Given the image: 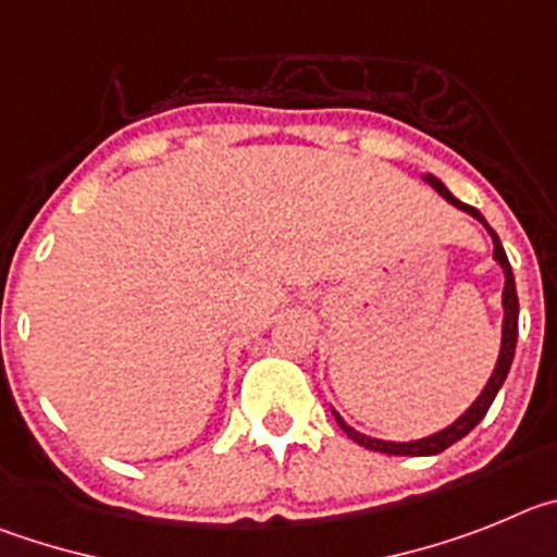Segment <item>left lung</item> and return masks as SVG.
<instances>
[{
	"label": "left lung",
	"instance_id": "obj_1",
	"mask_svg": "<svg viewBox=\"0 0 557 557\" xmlns=\"http://www.w3.org/2000/svg\"><path fill=\"white\" fill-rule=\"evenodd\" d=\"M430 185H433L435 191L441 194V197L447 199V202H453L455 208L466 210L469 216H474L478 222H483V227L488 230L491 242H494V258H497V263L503 267L505 272V290H503V308H505V319H503V347H499V358H497V369H494V374H491V380L485 383L483 394H480L478 399H474V405L469 410H466L463 416H460L458 422L449 424L447 430H441V433L435 435H428V438H419V441H380V438H369V435H360L358 430L349 428L344 419H341L338 413H335V422L341 424V430L349 435V438L355 441V444H360V447L366 449H374V453H385V455H413V458H422V455H438L444 453L447 447H453L455 441L463 438L466 433H472L474 428L480 424V419H483L485 413H488L491 403H494V397H497V391L503 388L505 377H508L510 372V363H513V352H516V335H519V297H516V283H513V272H510V263H508V255H505L503 244H499L497 233L488 227V222L483 219V213H480L478 208H472V205H463L460 199H455L453 194L447 191V185L441 183L438 177H433V174H428Z\"/></svg>",
	"mask_w": 557,
	"mask_h": 557
}]
</instances>
